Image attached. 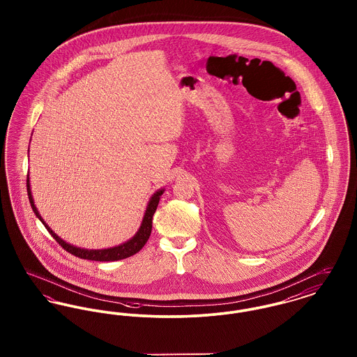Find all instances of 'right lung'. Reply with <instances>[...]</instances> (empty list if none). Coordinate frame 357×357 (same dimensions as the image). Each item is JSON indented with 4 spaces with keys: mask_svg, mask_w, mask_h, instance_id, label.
<instances>
[{
    "mask_svg": "<svg viewBox=\"0 0 357 357\" xmlns=\"http://www.w3.org/2000/svg\"><path fill=\"white\" fill-rule=\"evenodd\" d=\"M26 191H28V198H29V202H31V206L33 213L36 214V217L40 220L43 222V225L45 227V229L51 233V236L59 243V245H62L64 250L70 253H73L74 256H78L81 259H87V260H94V261H114V260H121V259H126L135 253L140 251L146 243L149 238V234L152 231V217L156 211V208L159 205V201H160V195L165 192V189H159L156 192H153V195L149 198L148 201L147 209L144 213V217H143V221H142V225L139 228V231L135 233V236L132 238H129L126 243L120 244V245H116V247H112V248H104V250H86V248H79V247H75L73 244H68L66 243L63 238H61L55 231H52L47 224L45 221L43 220L40 213L38 208L35 206V202H33V197H32V191H31V185H29V175H26Z\"/></svg>",
    "mask_w": 357,
    "mask_h": 357,
    "instance_id": "1",
    "label": "right lung"
}]
</instances>
